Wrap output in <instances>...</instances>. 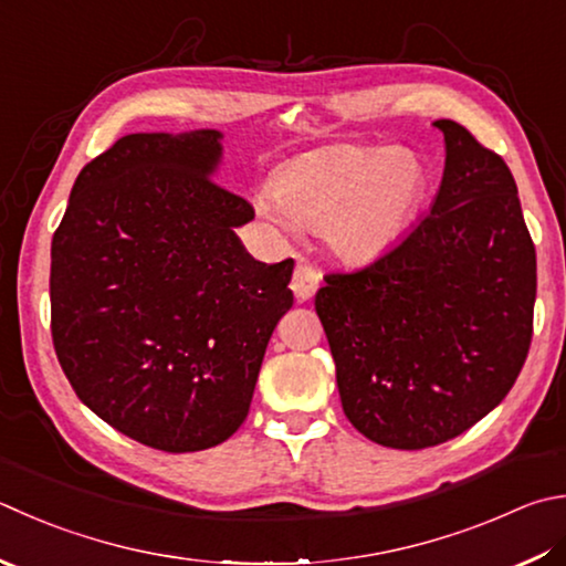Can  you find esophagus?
Here are the masks:
<instances>
[{"label":"esophagus","instance_id":"34e87169","mask_svg":"<svg viewBox=\"0 0 566 566\" xmlns=\"http://www.w3.org/2000/svg\"><path fill=\"white\" fill-rule=\"evenodd\" d=\"M319 279H323V275H319L315 265H311L307 261H297L293 271V283H291L297 301H311L317 291Z\"/></svg>","mask_w":566,"mask_h":566}]
</instances>
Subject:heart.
Returning a JSON list of instances; mask_svg holds the SVG:
<instances>
[{"instance_id": "1", "label": "heart", "mask_w": 566, "mask_h": 566, "mask_svg": "<svg viewBox=\"0 0 566 566\" xmlns=\"http://www.w3.org/2000/svg\"><path fill=\"white\" fill-rule=\"evenodd\" d=\"M426 187L429 177L416 155L343 145L285 165L259 209L283 227L319 229L339 259L369 261L411 227Z\"/></svg>"}]
</instances>
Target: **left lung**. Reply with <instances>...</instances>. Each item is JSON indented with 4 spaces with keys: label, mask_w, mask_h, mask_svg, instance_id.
Returning <instances> with one entry per match:
<instances>
[{
    "label": "left lung",
    "mask_w": 566,
    "mask_h": 566,
    "mask_svg": "<svg viewBox=\"0 0 566 566\" xmlns=\"http://www.w3.org/2000/svg\"><path fill=\"white\" fill-rule=\"evenodd\" d=\"M446 140L441 189L397 247L315 295L349 423L419 451L455 439L507 397L532 343L535 243L505 159L463 125Z\"/></svg>",
    "instance_id": "8db88e82"
}]
</instances>
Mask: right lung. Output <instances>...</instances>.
Masks as SVG:
<instances>
[{"label":"right lung","instance_id":"right-lung-1","mask_svg":"<svg viewBox=\"0 0 566 566\" xmlns=\"http://www.w3.org/2000/svg\"><path fill=\"white\" fill-rule=\"evenodd\" d=\"M219 137H120L81 169L51 241L63 375L115 431L167 453L237 433L293 305V259L255 261L233 233L255 211L211 177Z\"/></svg>","mask_w":566,"mask_h":566}]
</instances>
